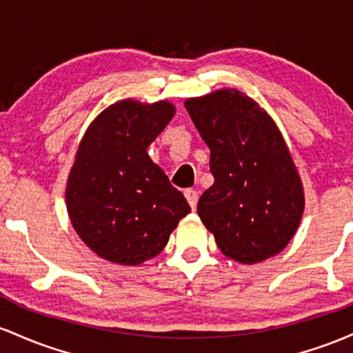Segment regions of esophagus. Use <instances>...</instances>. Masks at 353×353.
Listing matches in <instances>:
<instances>
[{"label": "esophagus", "mask_w": 353, "mask_h": 353, "mask_svg": "<svg viewBox=\"0 0 353 353\" xmlns=\"http://www.w3.org/2000/svg\"><path fill=\"white\" fill-rule=\"evenodd\" d=\"M185 196H187V200H188V203H190V207H192V210H195L196 208V203H198V193H196V190H185Z\"/></svg>", "instance_id": "obj_1"}]
</instances>
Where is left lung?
<instances>
[{"instance_id": "obj_1", "label": "left lung", "mask_w": 353, "mask_h": 353, "mask_svg": "<svg viewBox=\"0 0 353 353\" xmlns=\"http://www.w3.org/2000/svg\"><path fill=\"white\" fill-rule=\"evenodd\" d=\"M185 108L210 148L215 183L196 210L221 253L259 263L282 252L299 228L305 198L276 125L236 90L190 98Z\"/></svg>"}]
</instances>
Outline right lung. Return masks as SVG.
I'll use <instances>...</instances> for the list:
<instances>
[{"mask_svg":"<svg viewBox=\"0 0 353 353\" xmlns=\"http://www.w3.org/2000/svg\"><path fill=\"white\" fill-rule=\"evenodd\" d=\"M173 114L168 101L123 100L98 114L83 137L66 207L80 239L108 262L140 265L157 256L192 210L146 152Z\"/></svg>","mask_w":353,"mask_h":353,"instance_id":"add662e5","label":"right lung"}]
</instances>
